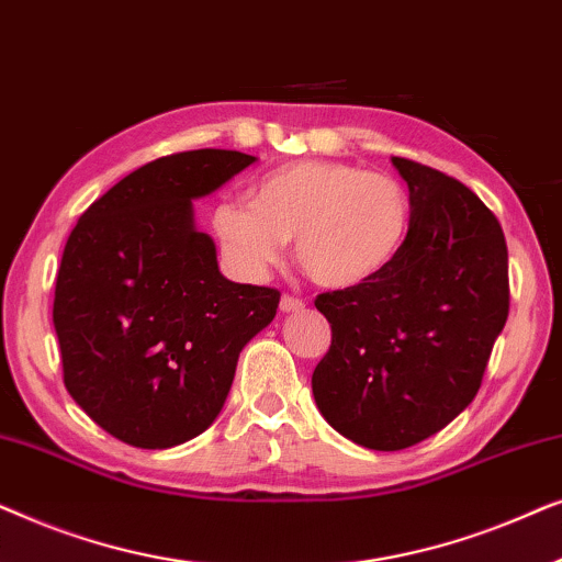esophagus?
<instances>
[{
    "label": "esophagus",
    "instance_id": "esophagus-1",
    "mask_svg": "<svg viewBox=\"0 0 562 562\" xmlns=\"http://www.w3.org/2000/svg\"><path fill=\"white\" fill-rule=\"evenodd\" d=\"M281 312H286V314H291V312H302L304 310V302L302 299H296V296H289V294H283L281 296Z\"/></svg>",
    "mask_w": 562,
    "mask_h": 562
}]
</instances>
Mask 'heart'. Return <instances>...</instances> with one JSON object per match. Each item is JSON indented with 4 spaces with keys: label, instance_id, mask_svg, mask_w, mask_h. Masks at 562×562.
Here are the masks:
<instances>
[{
    "label": "heart",
    "instance_id": "obj_1",
    "mask_svg": "<svg viewBox=\"0 0 562 562\" xmlns=\"http://www.w3.org/2000/svg\"><path fill=\"white\" fill-rule=\"evenodd\" d=\"M412 199L396 176L296 160L260 176L250 204L222 202L212 227L237 271L260 279L294 240L299 266L327 289H352L386 271L409 233Z\"/></svg>",
    "mask_w": 562,
    "mask_h": 562
}]
</instances>
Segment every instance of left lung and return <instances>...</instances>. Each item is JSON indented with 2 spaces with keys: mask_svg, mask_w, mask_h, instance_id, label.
<instances>
[{
  "mask_svg": "<svg viewBox=\"0 0 562 562\" xmlns=\"http://www.w3.org/2000/svg\"><path fill=\"white\" fill-rule=\"evenodd\" d=\"M412 222L386 271L319 294L333 345L312 373L322 417L368 450H404L450 425L479 394L509 314L502 225L463 183L391 158Z\"/></svg>",
  "mask_w": 562,
  "mask_h": 562,
  "instance_id": "8db88e82",
  "label": "left lung"
}]
</instances>
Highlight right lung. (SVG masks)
<instances>
[{
	"instance_id": "1",
	"label": "right lung",
	"mask_w": 562,
	"mask_h": 562,
	"mask_svg": "<svg viewBox=\"0 0 562 562\" xmlns=\"http://www.w3.org/2000/svg\"><path fill=\"white\" fill-rule=\"evenodd\" d=\"M258 158L176 153L97 199L68 235L53 302L64 381L117 440L166 450L217 419L245 345L281 294L222 276L194 202Z\"/></svg>"
}]
</instances>
